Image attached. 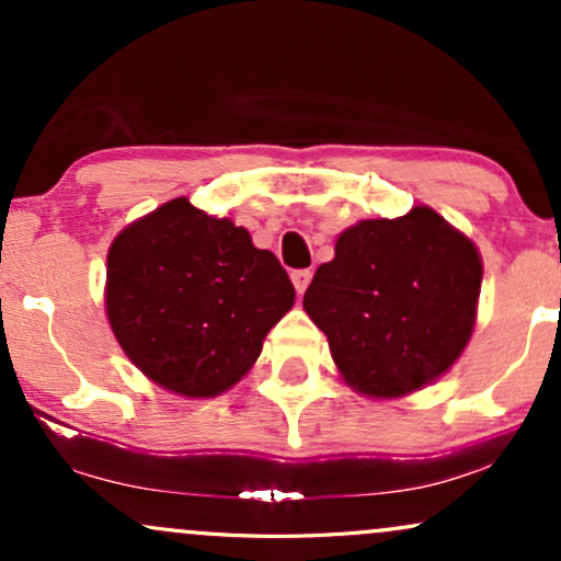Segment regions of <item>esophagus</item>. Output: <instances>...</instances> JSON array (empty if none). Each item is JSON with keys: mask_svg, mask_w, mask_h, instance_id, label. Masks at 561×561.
<instances>
[{"mask_svg": "<svg viewBox=\"0 0 561 561\" xmlns=\"http://www.w3.org/2000/svg\"><path fill=\"white\" fill-rule=\"evenodd\" d=\"M293 276V285H295V289H298V295H302L306 293V287L311 285V268H300V272H293L289 274Z\"/></svg>", "mask_w": 561, "mask_h": 561, "instance_id": "34e87169", "label": "esophagus"}]
</instances>
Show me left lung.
Returning a JSON list of instances; mask_svg holds the SVG:
<instances>
[{"label": "left lung", "instance_id": "8db88e82", "mask_svg": "<svg viewBox=\"0 0 561 561\" xmlns=\"http://www.w3.org/2000/svg\"><path fill=\"white\" fill-rule=\"evenodd\" d=\"M478 244L430 205L347 227L321 263L302 308L327 334L347 388L390 401L459 362L474 332Z\"/></svg>", "mask_w": 561, "mask_h": 561}]
</instances>
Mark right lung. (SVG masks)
<instances>
[{
	"instance_id": "obj_1",
	"label": "right lung",
	"mask_w": 561,
	"mask_h": 561,
	"mask_svg": "<svg viewBox=\"0 0 561 561\" xmlns=\"http://www.w3.org/2000/svg\"><path fill=\"white\" fill-rule=\"evenodd\" d=\"M295 287L272 250L186 197L137 218L107 250L105 313L150 382L216 398L253 369Z\"/></svg>"
}]
</instances>
